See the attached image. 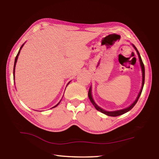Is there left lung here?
Masks as SVG:
<instances>
[{"label": "left lung", "mask_w": 159, "mask_h": 159, "mask_svg": "<svg viewBox=\"0 0 159 159\" xmlns=\"http://www.w3.org/2000/svg\"><path fill=\"white\" fill-rule=\"evenodd\" d=\"M133 46H134V48H135V49L136 50V52L138 54V56H139V61H140V65H141V69H142V73H143V82H142V87H141V89L140 90V93H139V95H138L137 98H136V100H135V102L133 103L129 107H127V108H125V109H123V110H117V111H105L104 110L100 108V107L97 106L96 104V103L94 102V101L93 100V97H92V93H91V86L90 87V89L89 90V98L90 100V102H92V104H93L94 105V106L95 107V108L97 110L100 111V112H102V113H103L107 116H113V117H116V116H120V115H122L124 114L125 113H126V112H127L128 111H129L131 109H132L133 107H134V106L136 104V103L137 102L138 100H139V97L141 94V93H142V90H143V86H144V83H145V66H144V64H143V61H142V59H141V57L140 56V54L139 53V52H138V50L137 49V48L135 47L134 45H133Z\"/></svg>", "instance_id": "8db88e82"}]
</instances>
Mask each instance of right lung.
I'll list each match as a JSON object with an SVG mask.
<instances>
[{
	"mask_svg": "<svg viewBox=\"0 0 159 159\" xmlns=\"http://www.w3.org/2000/svg\"><path fill=\"white\" fill-rule=\"evenodd\" d=\"M23 45H24V44L21 46V48H20V50H19V52H18V54H17V55H16V58H15V61H14V70H13V76H14V72H15V66H16V62H17V59H18V55H19V53H20V50H21V49L22 48V47H23ZM60 103V102H59V103L56 105V106H55L54 107H56V106H57L58 105H59V104ZM52 107V108H53Z\"/></svg>",
	"mask_w": 159,
	"mask_h": 159,
	"instance_id": "obj_1",
	"label": "right lung"
}]
</instances>
